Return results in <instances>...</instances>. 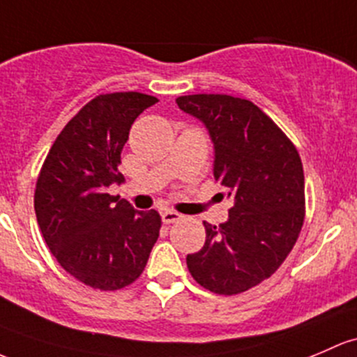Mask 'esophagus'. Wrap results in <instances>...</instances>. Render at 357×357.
Masks as SVG:
<instances>
[{
    "label": "esophagus",
    "mask_w": 357,
    "mask_h": 357,
    "mask_svg": "<svg viewBox=\"0 0 357 357\" xmlns=\"http://www.w3.org/2000/svg\"><path fill=\"white\" fill-rule=\"evenodd\" d=\"M181 213L174 212V210H164L162 212V222L164 224H174L181 219Z\"/></svg>",
    "instance_id": "esophagus-1"
}]
</instances>
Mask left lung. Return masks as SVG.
<instances>
[{"label":"left lung","mask_w":357,"mask_h":357,"mask_svg":"<svg viewBox=\"0 0 357 357\" xmlns=\"http://www.w3.org/2000/svg\"><path fill=\"white\" fill-rule=\"evenodd\" d=\"M213 145V178L234 198L226 222H204L207 238L186 257L190 273L215 294H238L268 279L291 253L305 220L299 153L253 102L224 93L176 99Z\"/></svg>","instance_id":"8db88e82"}]
</instances>
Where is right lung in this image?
<instances>
[{
	"label": "right lung",
	"mask_w": 357,
	"mask_h": 357,
	"mask_svg": "<svg viewBox=\"0 0 357 357\" xmlns=\"http://www.w3.org/2000/svg\"><path fill=\"white\" fill-rule=\"evenodd\" d=\"M157 102L140 92L92 99L58 135L36 186L37 222L51 253L75 279L116 291L140 277L160 215L107 193L123 174L121 150L135 119Z\"/></svg>",
	"instance_id": "1"
}]
</instances>
